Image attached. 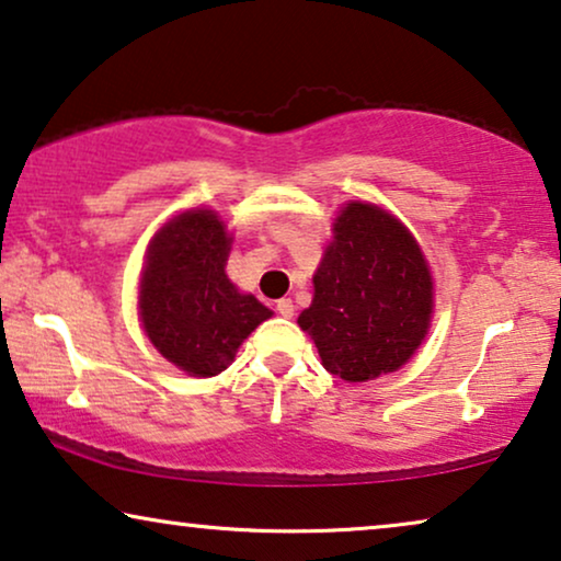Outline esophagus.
<instances>
[{"label": "esophagus", "instance_id": "34e87169", "mask_svg": "<svg viewBox=\"0 0 561 561\" xmlns=\"http://www.w3.org/2000/svg\"><path fill=\"white\" fill-rule=\"evenodd\" d=\"M275 311H278L283 319H290L294 317V301H290V298H280V301H275Z\"/></svg>", "mask_w": 561, "mask_h": 561}]
</instances>
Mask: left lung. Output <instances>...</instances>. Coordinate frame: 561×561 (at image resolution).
I'll return each mask as SVG.
<instances>
[{
	"label": "left lung",
	"mask_w": 561,
	"mask_h": 561,
	"mask_svg": "<svg viewBox=\"0 0 561 561\" xmlns=\"http://www.w3.org/2000/svg\"><path fill=\"white\" fill-rule=\"evenodd\" d=\"M432 275L416 240L373 204H347L298 317L321 363L342 380L393 373L426 336Z\"/></svg>",
	"instance_id": "1"
}]
</instances>
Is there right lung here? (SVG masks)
<instances>
[{"instance_id":"right-lung-1","label":"right lung","mask_w":561,"mask_h":561,"mask_svg":"<svg viewBox=\"0 0 561 561\" xmlns=\"http://www.w3.org/2000/svg\"><path fill=\"white\" fill-rule=\"evenodd\" d=\"M229 237L217 214L196 209L160 229L140 283V317L150 342L198 378L227 370L234 352L271 317L225 273Z\"/></svg>"}]
</instances>
